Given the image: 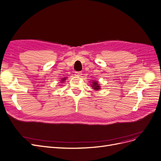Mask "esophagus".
I'll list each match as a JSON object with an SVG mask.
<instances>
[{
	"instance_id": "34e87169",
	"label": "esophagus",
	"mask_w": 161,
	"mask_h": 161,
	"mask_svg": "<svg viewBox=\"0 0 161 161\" xmlns=\"http://www.w3.org/2000/svg\"><path fill=\"white\" fill-rule=\"evenodd\" d=\"M75 75L77 76H80L82 75V72H80V71L75 72Z\"/></svg>"
}]
</instances>
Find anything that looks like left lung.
<instances>
[{"label":"left lung","mask_w":161,"mask_h":161,"mask_svg":"<svg viewBox=\"0 0 161 161\" xmlns=\"http://www.w3.org/2000/svg\"><path fill=\"white\" fill-rule=\"evenodd\" d=\"M91 86L93 88V89H95L96 91H98L100 89V88H101V86H99L97 81H92Z\"/></svg>","instance_id":"obj_1"}]
</instances>
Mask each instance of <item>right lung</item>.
<instances>
[{"label": "right lung", "instance_id": "add662e5", "mask_svg": "<svg viewBox=\"0 0 161 161\" xmlns=\"http://www.w3.org/2000/svg\"><path fill=\"white\" fill-rule=\"evenodd\" d=\"M66 77H64V78H63V79H62L61 82H64V81L66 80Z\"/></svg>", "mask_w": 161, "mask_h": 161}]
</instances>
